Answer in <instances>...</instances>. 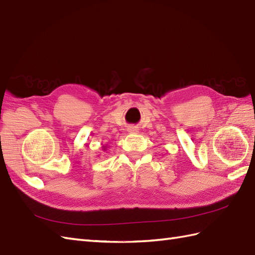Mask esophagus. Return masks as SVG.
I'll return each instance as SVG.
<instances>
[{
	"label": "esophagus",
	"instance_id": "34e87169",
	"mask_svg": "<svg viewBox=\"0 0 255 255\" xmlns=\"http://www.w3.org/2000/svg\"><path fill=\"white\" fill-rule=\"evenodd\" d=\"M128 132L129 133H136L137 132V128H128Z\"/></svg>",
	"mask_w": 255,
	"mask_h": 255
}]
</instances>
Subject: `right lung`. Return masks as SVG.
<instances>
[{
	"label": "right lung",
	"instance_id": "obj_1",
	"mask_svg": "<svg viewBox=\"0 0 255 255\" xmlns=\"http://www.w3.org/2000/svg\"><path fill=\"white\" fill-rule=\"evenodd\" d=\"M101 148H103V150L105 151V150H107V145L106 146H103V147H101Z\"/></svg>",
	"mask_w": 255,
	"mask_h": 255
}]
</instances>
